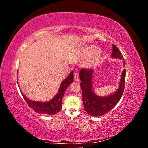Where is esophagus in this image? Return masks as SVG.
I'll use <instances>...</instances> for the list:
<instances>
[{
	"label": "esophagus",
	"mask_w": 148,
	"mask_h": 148,
	"mask_svg": "<svg viewBox=\"0 0 148 148\" xmlns=\"http://www.w3.org/2000/svg\"><path fill=\"white\" fill-rule=\"evenodd\" d=\"M74 80L75 82H79V74L77 72V71H76L74 73Z\"/></svg>",
	"instance_id": "esophagus-1"
}]
</instances>
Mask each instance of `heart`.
<instances>
[{
    "instance_id": "heart-1",
    "label": "heart",
    "mask_w": 148,
    "mask_h": 148,
    "mask_svg": "<svg viewBox=\"0 0 148 148\" xmlns=\"http://www.w3.org/2000/svg\"><path fill=\"white\" fill-rule=\"evenodd\" d=\"M84 54L88 57L92 56L91 60L89 61L88 64V65H90L94 60L97 59L98 57H99L101 54V51L99 49H96L95 50V47L94 46H88L84 48Z\"/></svg>"
}]
</instances>
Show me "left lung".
Returning a JSON list of instances; mask_svg holds the SVG:
<instances>
[{
    "label": "left lung",
    "instance_id": "1",
    "mask_svg": "<svg viewBox=\"0 0 148 148\" xmlns=\"http://www.w3.org/2000/svg\"><path fill=\"white\" fill-rule=\"evenodd\" d=\"M112 58L123 59V57L118 47L112 44ZM123 65L125 62L123 61ZM95 71L92 69H82L79 71V78L83 96L84 109L86 112L94 117H99L109 112L117 104L124 91L126 70L123 69L121 75L118 89L114 93L106 96H99L94 92L92 77Z\"/></svg>",
    "mask_w": 148,
    "mask_h": 148
}]
</instances>
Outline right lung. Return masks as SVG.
<instances>
[{"label":"right lung","instance_id":"right-lung-1","mask_svg":"<svg viewBox=\"0 0 148 148\" xmlns=\"http://www.w3.org/2000/svg\"><path fill=\"white\" fill-rule=\"evenodd\" d=\"M72 82H73V71H71L68 77L62 82L57 95L51 100L47 102L32 101L26 97L23 92L21 93L28 106L37 113L53 115L58 113L61 110L62 99L65 90Z\"/></svg>","mask_w":148,"mask_h":148}]
</instances>
